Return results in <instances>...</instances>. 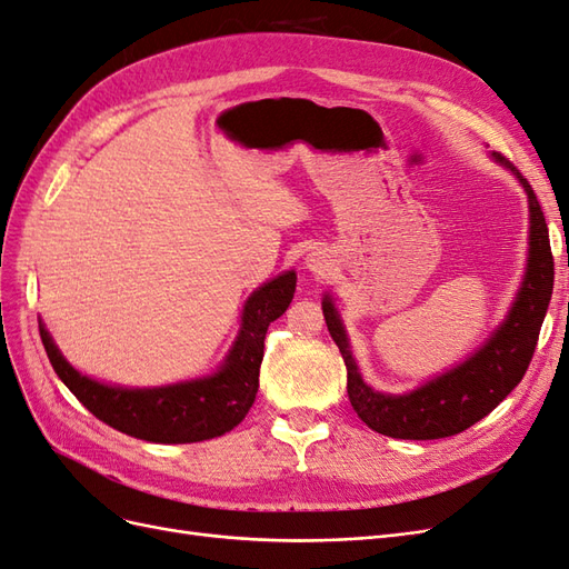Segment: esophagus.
Returning <instances> with one entry per match:
<instances>
[{"mask_svg":"<svg viewBox=\"0 0 569 569\" xmlns=\"http://www.w3.org/2000/svg\"><path fill=\"white\" fill-rule=\"evenodd\" d=\"M306 263H308V268H311V270H313V272H318V274H327V272H330V268H332V263L327 261V256H325L322 251L308 253Z\"/></svg>","mask_w":569,"mask_h":569,"instance_id":"1","label":"esophagus"}]
</instances>
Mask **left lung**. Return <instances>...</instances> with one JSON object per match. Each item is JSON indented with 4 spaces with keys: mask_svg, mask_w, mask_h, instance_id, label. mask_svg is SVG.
Segmentation results:
<instances>
[{
    "mask_svg": "<svg viewBox=\"0 0 569 569\" xmlns=\"http://www.w3.org/2000/svg\"><path fill=\"white\" fill-rule=\"evenodd\" d=\"M496 163L520 180L529 201V261L522 287L498 330L458 363L408 393H382L363 382L351 356L349 337L332 299L325 295L322 316L347 366V391L358 418L375 432L391 439H443L487 418L506 396L522 382L537 349L541 322L553 295V253L548 226L537 194L527 178L503 153L493 151Z\"/></svg>",
    "mask_w": 569,
    "mask_h": 569,
    "instance_id": "obj_1",
    "label": "left lung"
}]
</instances>
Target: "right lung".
I'll return each instance as SVG.
<instances>
[{"mask_svg":"<svg viewBox=\"0 0 569 569\" xmlns=\"http://www.w3.org/2000/svg\"><path fill=\"white\" fill-rule=\"evenodd\" d=\"M297 272L287 270L258 287L242 311V330L218 372L203 380L128 389L80 375L57 349L40 320V337L59 380L94 418L128 437L153 443H194L230 432L244 420L258 391L268 325L295 299Z\"/></svg>","mask_w":569,"mask_h":569,"instance_id":"right-lung-1","label":"right lung"}]
</instances>
